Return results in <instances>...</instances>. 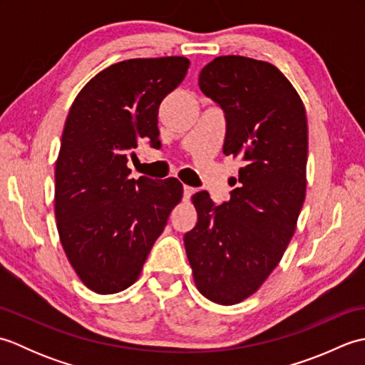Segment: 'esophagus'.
Instances as JSON below:
<instances>
[{
    "label": "esophagus",
    "instance_id": "34e87169",
    "mask_svg": "<svg viewBox=\"0 0 365 365\" xmlns=\"http://www.w3.org/2000/svg\"><path fill=\"white\" fill-rule=\"evenodd\" d=\"M192 192H195V188H191V187H188V185H185V187H183V197L188 200Z\"/></svg>",
    "mask_w": 365,
    "mask_h": 365
}]
</instances>
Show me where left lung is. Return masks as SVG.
<instances>
[{"label": "left lung", "mask_w": 365, "mask_h": 365, "mask_svg": "<svg viewBox=\"0 0 365 365\" xmlns=\"http://www.w3.org/2000/svg\"><path fill=\"white\" fill-rule=\"evenodd\" d=\"M199 88L226 115L222 152L240 157L230 200L207 191L192 204L197 222L183 237L197 290L222 306L251 297L281 262L306 197L307 118L292 83L273 64L220 56Z\"/></svg>", "instance_id": "left-lung-1"}]
</instances>
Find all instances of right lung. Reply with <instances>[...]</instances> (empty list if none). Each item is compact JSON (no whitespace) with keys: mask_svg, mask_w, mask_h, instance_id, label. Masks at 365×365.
I'll return each mask as SVG.
<instances>
[{"mask_svg":"<svg viewBox=\"0 0 365 365\" xmlns=\"http://www.w3.org/2000/svg\"><path fill=\"white\" fill-rule=\"evenodd\" d=\"M188 67L183 56L122 61L71 106L54 168V216L67 259L92 292L118 293L136 281L180 202L177 178L135 180L127 163L141 141L160 145V103Z\"/></svg>","mask_w":365,"mask_h":365,"instance_id":"obj_1","label":"right lung"}]
</instances>
